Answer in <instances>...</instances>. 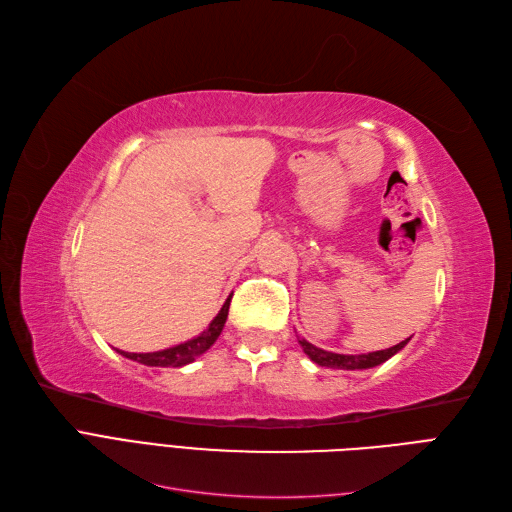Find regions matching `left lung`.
Segmentation results:
<instances>
[{
	"instance_id": "left-lung-1",
	"label": "left lung",
	"mask_w": 512,
	"mask_h": 512,
	"mask_svg": "<svg viewBox=\"0 0 512 512\" xmlns=\"http://www.w3.org/2000/svg\"><path fill=\"white\" fill-rule=\"evenodd\" d=\"M300 346L304 349V353L315 361L319 366L325 368H334V370H366V368H374V366H381L383 361H387L389 357H393L398 351H402L404 346L408 344L410 338L402 340L400 344L391 346V349L385 351H374V353H364V355H340V353H332V351H323L319 346L310 344L304 338H298Z\"/></svg>"
}]
</instances>
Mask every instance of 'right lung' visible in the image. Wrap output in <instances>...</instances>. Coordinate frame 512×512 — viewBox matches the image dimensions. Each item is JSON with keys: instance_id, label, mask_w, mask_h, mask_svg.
Returning a JSON list of instances; mask_svg holds the SVG:
<instances>
[{"instance_id": "1", "label": "right lung", "mask_w": 512, "mask_h": 512, "mask_svg": "<svg viewBox=\"0 0 512 512\" xmlns=\"http://www.w3.org/2000/svg\"><path fill=\"white\" fill-rule=\"evenodd\" d=\"M229 302H232V295L225 300L223 308L219 310V315L210 321V325L204 329L200 336H195L187 342H180L176 346H170V349L155 351V353H125L119 351L123 357L140 361L144 366H157V368H180L187 366L191 361H195L202 353H206L210 346L217 342V338L223 332V325L227 321V312H229Z\"/></svg>"}]
</instances>
